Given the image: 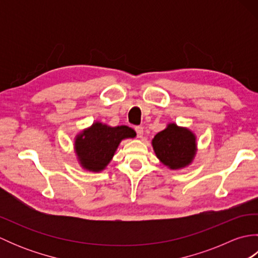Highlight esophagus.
<instances>
[{"instance_id":"esophagus-1","label":"esophagus","mask_w":258,"mask_h":258,"mask_svg":"<svg viewBox=\"0 0 258 258\" xmlns=\"http://www.w3.org/2000/svg\"><path fill=\"white\" fill-rule=\"evenodd\" d=\"M135 132H136V134H138V138H143V134H144V130H143V127H142V126H136L135 127Z\"/></svg>"}]
</instances>
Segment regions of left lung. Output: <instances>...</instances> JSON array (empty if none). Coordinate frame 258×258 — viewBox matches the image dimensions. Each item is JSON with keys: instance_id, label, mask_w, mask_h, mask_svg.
I'll use <instances>...</instances> for the list:
<instances>
[{"instance_id": "obj_1", "label": "left lung", "mask_w": 258, "mask_h": 258, "mask_svg": "<svg viewBox=\"0 0 258 258\" xmlns=\"http://www.w3.org/2000/svg\"><path fill=\"white\" fill-rule=\"evenodd\" d=\"M196 136L187 127L175 123L157 133L152 140L156 157L171 169H180L193 162L196 155Z\"/></svg>"}]
</instances>
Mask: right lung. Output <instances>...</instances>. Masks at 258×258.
<instances>
[{"mask_svg":"<svg viewBox=\"0 0 258 258\" xmlns=\"http://www.w3.org/2000/svg\"><path fill=\"white\" fill-rule=\"evenodd\" d=\"M135 131L128 126H108L94 122L75 136L74 151L80 165L86 171L102 172L108 165L120 142L133 139Z\"/></svg>","mask_w":258,"mask_h":258,"instance_id":"obj_1","label":"right lung"}]
</instances>
